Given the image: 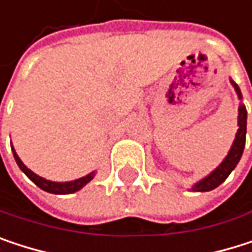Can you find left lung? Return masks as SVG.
<instances>
[{
    "instance_id": "left-lung-1",
    "label": "left lung",
    "mask_w": 252,
    "mask_h": 252,
    "mask_svg": "<svg viewBox=\"0 0 252 252\" xmlns=\"http://www.w3.org/2000/svg\"><path fill=\"white\" fill-rule=\"evenodd\" d=\"M233 83V82H232ZM239 98H241V91L238 88L236 83H233ZM238 125H239V129H238V133H236V138H235V142L227 154V157L223 160V163L210 175L207 176L205 179H202L201 182H198L193 190H199V192H205V190H211V189L217 188L219 185H221L227 176L232 173V170L236 167V164L239 163L241 157H242V153H244V147H245V138H247V108L245 105H239V120H238Z\"/></svg>"
}]
</instances>
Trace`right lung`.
I'll return each mask as SVG.
<instances>
[{"mask_svg": "<svg viewBox=\"0 0 252 252\" xmlns=\"http://www.w3.org/2000/svg\"><path fill=\"white\" fill-rule=\"evenodd\" d=\"M13 154H14L16 163L19 164V167L22 169V172H23L35 185H38L41 189H44V190H47V192H51V193H73V192L79 190L80 188H83V187L94 178V173H91V175H88V176H85V178H80V179H76V181H73V182H64V184H62V182H51V181H47V179H44V178L35 175L33 172H31V170L22 163V160H20L19 156L16 154L14 148H13Z\"/></svg>", "mask_w": 252, "mask_h": 252, "instance_id": "1", "label": "right lung"}]
</instances>
